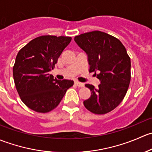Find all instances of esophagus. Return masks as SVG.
Masks as SVG:
<instances>
[{"label":"esophagus","mask_w":152,"mask_h":152,"mask_svg":"<svg viewBox=\"0 0 152 152\" xmlns=\"http://www.w3.org/2000/svg\"><path fill=\"white\" fill-rule=\"evenodd\" d=\"M75 85H76V86H78V87H84V84L82 83V82H78V81H76V82H75Z\"/></svg>","instance_id":"34e87169"}]
</instances>
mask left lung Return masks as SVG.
Returning a JSON list of instances; mask_svg holds the SVG:
<instances>
[{
    "mask_svg": "<svg viewBox=\"0 0 152 152\" xmlns=\"http://www.w3.org/2000/svg\"><path fill=\"white\" fill-rule=\"evenodd\" d=\"M74 40L88 56L89 72L99 71L97 88L86 84L91 96L84 101L87 110L104 115L114 110L125 97L131 79V61L118 39L105 32L93 31L76 36Z\"/></svg>",
    "mask_w": 152,
    "mask_h": 152,
    "instance_id": "8db88e82",
    "label": "left lung"
}]
</instances>
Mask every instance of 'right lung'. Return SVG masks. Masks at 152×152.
Segmentation results:
<instances>
[{"instance_id":"add662e5","label":"right lung","mask_w":152,"mask_h":152,"mask_svg":"<svg viewBox=\"0 0 152 152\" xmlns=\"http://www.w3.org/2000/svg\"><path fill=\"white\" fill-rule=\"evenodd\" d=\"M70 37L43 35L32 39L18 52L13 66V77L22 102L37 113L56 108L73 80H58L49 71L71 41Z\"/></svg>"}]
</instances>
